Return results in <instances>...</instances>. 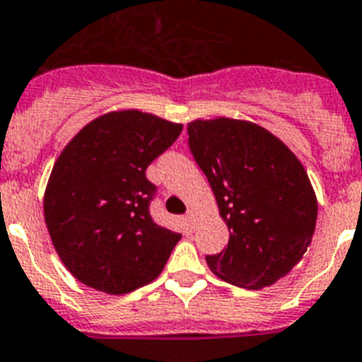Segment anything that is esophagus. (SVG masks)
<instances>
[{
    "label": "esophagus",
    "mask_w": 362,
    "mask_h": 362,
    "mask_svg": "<svg viewBox=\"0 0 362 362\" xmlns=\"http://www.w3.org/2000/svg\"><path fill=\"white\" fill-rule=\"evenodd\" d=\"M185 222H187V226L193 229V226H194V213L193 211H187V215H185Z\"/></svg>",
    "instance_id": "1"
}]
</instances>
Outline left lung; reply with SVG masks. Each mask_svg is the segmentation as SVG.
Instances as JSON below:
<instances>
[{"instance_id": "8db88e82", "label": "left lung", "mask_w": 362, "mask_h": 362, "mask_svg": "<svg viewBox=\"0 0 362 362\" xmlns=\"http://www.w3.org/2000/svg\"><path fill=\"white\" fill-rule=\"evenodd\" d=\"M187 134L229 229L228 246L206 255L207 266L247 290L275 284L303 259L315 231L317 199L303 163L250 122L197 120Z\"/></svg>"}]
</instances>
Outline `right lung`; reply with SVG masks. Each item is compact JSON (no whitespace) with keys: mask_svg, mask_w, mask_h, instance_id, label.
Instances as JSON below:
<instances>
[{"mask_svg":"<svg viewBox=\"0 0 362 362\" xmlns=\"http://www.w3.org/2000/svg\"><path fill=\"white\" fill-rule=\"evenodd\" d=\"M180 133V124L147 112H109L56 160L43 211L59 259L78 281L120 295L162 273L182 235L151 216L158 187L146 169Z\"/></svg>","mask_w":362,"mask_h":362,"instance_id":"obj_1","label":"right lung"}]
</instances>
